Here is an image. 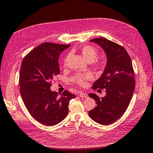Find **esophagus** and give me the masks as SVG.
Returning <instances> with one entry per match:
<instances>
[{
  "instance_id": "1",
  "label": "esophagus",
  "mask_w": 153,
  "mask_h": 153,
  "mask_svg": "<svg viewBox=\"0 0 153 153\" xmlns=\"http://www.w3.org/2000/svg\"><path fill=\"white\" fill-rule=\"evenodd\" d=\"M79 96L80 98H87L88 95L86 93H83V92H80L79 94Z\"/></svg>"
}]
</instances>
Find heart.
I'll use <instances>...</instances> for the list:
<instances>
[{
	"mask_svg": "<svg viewBox=\"0 0 153 153\" xmlns=\"http://www.w3.org/2000/svg\"><path fill=\"white\" fill-rule=\"evenodd\" d=\"M80 52L83 58L86 61L89 62H93L98 56V50L91 45L82 46L80 48ZM66 59L67 57L64 60V62H66ZM92 78H93V76L90 73L76 74L72 77V81L81 86H84L86 84L87 80H91Z\"/></svg>",
	"mask_w": 153,
	"mask_h": 153,
	"instance_id": "b5f03b06",
	"label": "heart"
}]
</instances>
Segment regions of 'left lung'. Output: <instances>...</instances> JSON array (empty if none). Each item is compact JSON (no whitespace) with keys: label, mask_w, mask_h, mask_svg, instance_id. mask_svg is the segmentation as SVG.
I'll return each instance as SVG.
<instances>
[{"label":"left lung","mask_w":153,"mask_h":153,"mask_svg":"<svg viewBox=\"0 0 153 153\" xmlns=\"http://www.w3.org/2000/svg\"><path fill=\"white\" fill-rule=\"evenodd\" d=\"M102 47L107 62L102 75L92 87L93 90L105 89L106 96L93 98L97 106L89 112L90 117L97 123L108 125L116 121L126 112L135 89V78L131 58L123 46L104 38L91 39Z\"/></svg>","instance_id":"left-lung-1"}]
</instances>
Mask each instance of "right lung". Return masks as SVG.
I'll list each match as a JSON object with an SVG mask.
<instances>
[{
  "mask_svg": "<svg viewBox=\"0 0 153 153\" xmlns=\"http://www.w3.org/2000/svg\"><path fill=\"white\" fill-rule=\"evenodd\" d=\"M69 45L43 43L23 59L19 76L23 101L36 121L47 126L61 122L68 114L69 100L75 95L52 91V80L60 73L59 57Z\"/></svg>",
  "mask_w": 153,
  "mask_h": 153,
  "instance_id": "right-lung-1",
  "label": "right lung"
}]
</instances>
